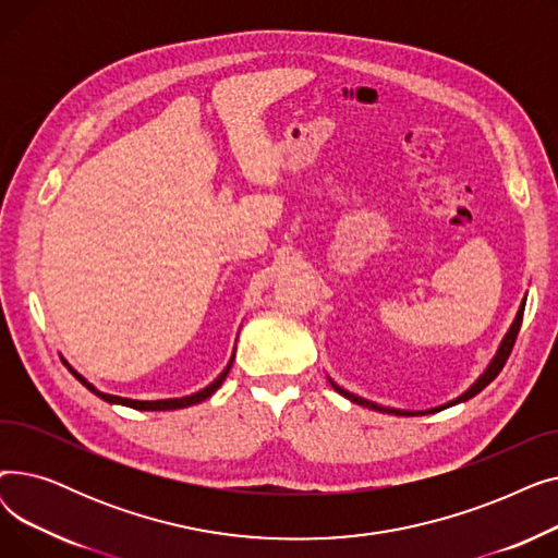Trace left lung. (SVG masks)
I'll use <instances>...</instances> for the list:
<instances>
[{"label":"left lung","instance_id":"obj_1","mask_svg":"<svg viewBox=\"0 0 558 558\" xmlns=\"http://www.w3.org/2000/svg\"><path fill=\"white\" fill-rule=\"evenodd\" d=\"M524 303H526V296L522 299V303H520V310H518V314H515V318H513V324H511V328H509V332L505 335V339H502V343H500V348H497V353L493 355V360H490V364L486 366V371L475 379V383L471 385V389L468 391H463L459 398H454V400H450V402H446V404H441V407H434V409H425V412H407V409H393V407H383V404H377V402H371V400H366V398H360V396H355V393H350V391H345V389H341L335 379H330V385L335 387V391L337 393H341L343 398H348L350 402H355V404H362V407H368V409H375V412H383V414H393V416H425V414H434V412H441V409H446V407H452V404H459V402H465V400H471V398H475L484 387H488L493 379L500 375V371L505 368V364H507V360H509V355H511V348H513V343H515V337H518V332H520V324H522V314H524Z\"/></svg>","mask_w":558,"mask_h":558}]
</instances>
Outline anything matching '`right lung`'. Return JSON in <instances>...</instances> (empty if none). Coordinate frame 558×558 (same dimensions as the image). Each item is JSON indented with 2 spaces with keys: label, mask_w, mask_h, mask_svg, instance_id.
I'll return each instance as SVG.
<instances>
[{
  "label": "right lung",
  "mask_w": 558,
  "mask_h": 558,
  "mask_svg": "<svg viewBox=\"0 0 558 558\" xmlns=\"http://www.w3.org/2000/svg\"><path fill=\"white\" fill-rule=\"evenodd\" d=\"M232 360H234V353H232V357H230L228 366L219 373V377L215 379V383H210V385L205 387V389H201V391H196V393H192V396H183V398H167V400H131V398H122V396H110V393H104V391H99L95 385L87 383V379H85L81 373H76V371L65 362V360H63V364L70 368V373L78 379V383H81L87 391H93L95 396H99L101 400H106V402H110V404H124V407H131V409H140V412H169V409H183V407H190V404L203 402L205 398H210V396L221 387V383L226 379V375L230 373Z\"/></svg>",
  "instance_id": "add662e5"
}]
</instances>
